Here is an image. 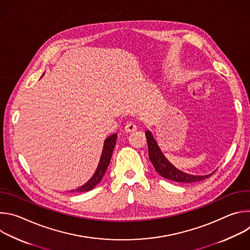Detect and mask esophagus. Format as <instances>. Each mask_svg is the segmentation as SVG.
Instances as JSON below:
<instances>
[{
  "mask_svg": "<svg viewBox=\"0 0 250 250\" xmlns=\"http://www.w3.org/2000/svg\"><path fill=\"white\" fill-rule=\"evenodd\" d=\"M136 129V125H135V124H133L132 122H128V123H126V125H125V130L126 131V132H132V131H134Z\"/></svg>",
  "mask_w": 250,
  "mask_h": 250,
  "instance_id": "34e87169",
  "label": "esophagus"
}]
</instances>
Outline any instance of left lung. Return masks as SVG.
Segmentation results:
<instances>
[{
  "label": "left lung",
  "mask_w": 250,
  "mask_h": 250,
  "mask_svg": "<svg viewBox=\"0 0 250 250\" xmlns=\"http://www.w3.org/2000/svg\"><path fill=\"white\" fill-rule=\"evenodd\" d=\"M146 136L147 139V146H148V156L153 164L155 170L160 174L162 177L169 179L171 181L180 182V183H193L207 179L211 174L205 175V176H197L184 173L180 170H178L174 167L163 155L159 146H157L156 141L149 130L146 131Z\"/></svg>",
  "instance_id": "8db88e82"
}]
</instances>
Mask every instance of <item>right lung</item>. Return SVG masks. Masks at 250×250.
I'll list each match as a JSON object with an SVG mask.
<instances>
[{"label": "right lung", "instance_id": "obj_1", "mask_svg": "<svg viewBox=\"0 0 250 250\" xmlns=\"http://www.w3.org/2000/svg\"><path fill=\"white\" fill-rule=\"evenodd\" d=\"M117 138H118L117 133H114V134L110 135L108 138H105V140L104 142V147H103L102 155H101V158H100V162H99V165L97 167L96 172L94 173V175L92 176L91 179L86 184L77 188L76 190H72L70 192H75V193L88 192V191L94 189V187L101 182V180L103 179V177L105 173L106 168H108V166L110 164L112 154H113V150L115 148L116 142H117Z\"/></svg>", "mask_w": 250, "mask_h": 250}]
</instances>
